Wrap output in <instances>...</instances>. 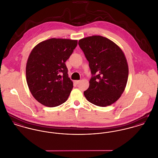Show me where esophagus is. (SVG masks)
Here are the masks:
<instances>
[{"instance_id": "1", "label": "esophagus", "mask_w": 158, "mask_h": 158, "mask_svg": "<svg viewBox=\"0 0 158 158\" xmlns=\"http://www.w3.org/2000/svg\"><path fill=\"white\" fill-rule=\"evenodd\" d=\"M79 82H80V81H79V80H76V81H74V83H75L76 84H78Z\"/></svg>"}]
</instances>
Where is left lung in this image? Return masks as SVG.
I'll list each match as a JSON object with an SVG mask.
<instances>
[{
  "mask_svg": "<svg viewBox=\"0 0 158 158\" xmlns=\"http://www.w3.org/2000/svg\"><path fill=\"white\" fill-rule=\"evenodd\" d=\"M78 44L92 74L85 97L98 106L113 104L121 97L128 79V64L123 52L112 41L100 35L84 38Z\"/></svg>",
  "mask_w": 158,
  "mask_h": 158,
  "instance_id": "1",
  "label": "left lung"
}]
</instances>
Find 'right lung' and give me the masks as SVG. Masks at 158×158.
Instances as JSON below:
<instances>
[{
    "label": "right lung",
    "instance_id": "add662e5",
    "mask_svg": "<svg viewBox=\"0 0 158 158\" xmlns=\"http://www.w3.org/2000/svg\"><path fill=\"white\" fill-rule=\"evenodd\" d=\"M77 44V40L53 38L38 43L31 51L26 63V81L41 104L55 107L67 100L73 83L65 62Z\"/></svg>",
    "mask_w": 158,
    "mask_h": 158
}]
</instances>
